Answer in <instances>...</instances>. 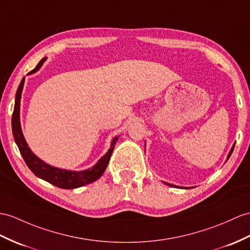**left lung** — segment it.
I'll return each mask as SVG.
<instances>
[{
	"mask_svg": "<svg viewBox=\"0 0 250 250\" xmlns=\"http://www.w3.org/2000/svg\"><path fill=\"white\" fill-rule=\"evenodd\" d=\"M233 148H234V145L232 146V148H231V150H230V153L228 154V158H227V159H229V157L231 156V154H232V151H233ZM168 186H172V185H168ZM174 187V186H173Z\"/></svg>",
	"mask_w": 250,
	"mask_h": 250,
	"instance_id": "left-lung-1",
	"label": "left lung"
}]
</instances>
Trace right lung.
<instances>
[{"instance_id":"right-lung-1","label":"right lung","mask_w":250,"mask_h":250,"mask_svg":"<svg viewBox=\"0 0 250 250\" xmlns=\"http://www.w3.org/2000/svg\"><path fill=\"white\" fill-rule=\"evenodd\" d=\"M45 62V58H42L40 62L37 64V66L34 70L30 71L29 73H35L40 69V66ZM24 84V77L18 87L17 93H16V101H15V108L13 112V118H11V126H13V133L15 141L19 147L20 153L23 157L24 161L27 164L30 171H32L37 177L43 179L50 184L62 188H75L83 186H86L91 184L95 180L99 179L103 173L105 172V169L108 166L109 160L112 155V151L114 148V145L118 141V138L115 137L111 143L110 149L108 150V153L102 157L100 161L97 162L93 167L90 169H86V171L82 172H72V171H65V169H60L57 167H53L48 164L44 163L42 160H40L38 157H36L32 150L29 149L27 146L25 139L23 137V133L21 130L20 125V100H21V92Z\"/></svg>"}]
</instances>
